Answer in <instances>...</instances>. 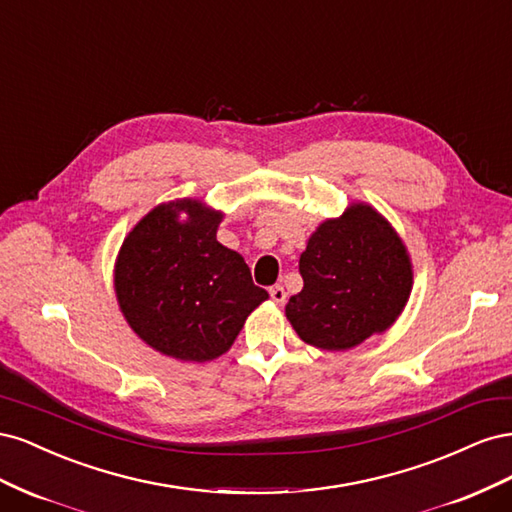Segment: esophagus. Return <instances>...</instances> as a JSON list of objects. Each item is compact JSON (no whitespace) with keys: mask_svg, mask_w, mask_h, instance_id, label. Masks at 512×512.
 <instances>
[{"mask_svg":"<svg viewBox=\"0 0 512 512\" xmlns=\"http://www.w3.org/2000/svg\"><path fill=\"white\" fill-rule=\"evenodd\" d=\"M269 294H271V301L273 303H277V305H284L286 303V290H284V286H271L269 288Z\"/></svg>","mask_w":512,"mask_h":512,"instance_id":"1","label":"esophagus"}]
</instances>
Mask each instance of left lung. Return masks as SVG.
Returning <instances> with one entry per match:
<instances>
[{
    "mask_svg": "<svg viewBox=\"0 0 512 512\" xmlns=\"http://www.w3.org/2000/svg\"><path fill=\"white\" fill-rule=\"evenodd\" d=\"M299 271L303 290L290 297L286 318L305 344L320 350H350L386 331L412 290L404 241L365 203H352L314 230Z\"/></svg>",
    "mask_w": 512,
    "mask_h": 512,
    "instance_id": "1",
    "label": "left lung"
}]
</instances>
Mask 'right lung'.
Here are the masks:
<instances>
[{
    "instance_id": "right-lung-1",
    "label": "right lung",
    "mask_w": 512,
    "mask_h": 512,
    "mask_svg": "<svg viewBox=\"0 0 512 512\" xmlns=\"http://www.w3.org/2000/svg\"><path fill=\"white\" fill-rule=\"evenodd\" d=\"M222 211L181 198L151 209L123 239L115 294L130 329L179 361L224 354L269 299L241 254L218 241Z\"/></svg>"
}]
</instances>
